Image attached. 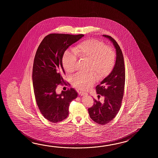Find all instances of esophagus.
Instances as JSON below:
<instances>
[{"instance_id":"34e87169","label":"esophagus","mask_w":158,"mask_h":158,"mask_svg":"<svg viewBox=\"0 0 158 158\" xmlns=\"http://www.w3.org/2000/svg\"><path fill=\"white\" fill-rule=\"evenodd\" d=\"M79 95H80V96H84V95H86V93H84V92H82V91H80V92H79Z\"/></svg>"}]
</instances>
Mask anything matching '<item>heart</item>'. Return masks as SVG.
Segmentation results:
<instances>
[{"mask_svg": "<svg viewBox=\"0 0 158 158\" xmlns=\"http://www.w3.org/2000/svg\"><path fill=\"white\" fill-rule=\"evenodd\" d=\"M73 51H67L63 56L62 64L65 71L71 73L76 69L78 56L89 60L88 70L91 72H79L72 77L73 85L78 89L87 90L95 82L94 74L98 79L103 78L114 67L115 51L102 41L94 39L85 40L78 44Z\"/></svg>", "mask_w": 158, "mask_h": 158, "instance_id": "obj_1", "label": "heart"}]
</instances>
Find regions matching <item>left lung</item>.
<instances>
[{
  "mask_svg": "<svg viewBox=\"0 0 158 158\" xmlns=\"http://www.w3.org/2000/svg\"><path fill=\"white\" fill-rule=\"evenodd\" d=\"M112 42L116 48V60L111 73L96 86L98 94L104 97L103 103L94 99V104L88 109L90 117L101 125L112 121L118 114L124 96L125 71L124 60L121 48L113 38L103 35Z\"/></svg>",
  "mask_w": 158,
  "mask_h": 158,
  "instance_id": "left-lung-1",
  "label": "left lung"
}]
</instances>
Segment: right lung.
<instances>
[{"label":"right lung","mask_w":158,"mask_h":158,"mask_svg":"<svg viewBox=\"0 0 158 158\" xmlns=\"http://www.w3.org/2000/svg\"><path fill=\"white\" fill-rule=\"evenodd\" d=\"M84 34H50L41 42L34 59L32 79L34 93L40 113L47 120L56 123L69 114V106L77 97V92L70 89L57 94L59 85L64 84L65 71L62 58L68 47Z\"/></svg>","instance_id":"1"}]
</instances>
